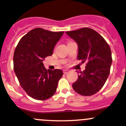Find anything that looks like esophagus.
I'll use <instances>...</instances> for the list:
<instances>
[{
  "label": "esophagus",
  "instance_id": "34e87169",
  "mask_svg": "<svg viewBox=\"0 0 126 126\" xmlns=\"http://www.w3.org/2000/svg\"><path fill=\"white\" fill-rule=\"evenodd\" d=\"M69 72V70H63V73L64 74H67Z\"/></svg>",
  "mask_w": 126,
  "mask_h": 126
}]
</instances>
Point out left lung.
Returning <instances> with one entry per match:
<instances>
[{"label":"left lung","mask_w":126,"mask_h":126,"mask_svg":"<svg viewBox=\"0 0 126 126\" xmlns=\"http://www.w3.org/2000/svg\"><path fill=\"white\" fill-rule=\"evenodd\" d=\"M78 45L79 60L87 63L85 70L78 71V79L72 85L81 95L98 92L105 84L112 62L110 48L102 36L94 29L83 28L66 32Z\"/></svg>","instance_id":"8db88e82"}]
</instances>
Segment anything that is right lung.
<instances>
[{
	"mask_svg": "<svg viewBox=\"0 0 126 126\" xmlns=\"http://www.w3.org/2000/svg\"><path fill=\"white\" fill-rule=\"evenodd\" d=\"M63 33L35 28L24 35L16 46L14 70L24 90L34 99L45 100L56 92L63 71L60 69L47 70L43 62L53 55Z\"/></svg>",
	"mask_w": 126,
	"mask_h": 126,
	"instance_id": "obj_1",
	"label": "right lung"
}]
</instances>
